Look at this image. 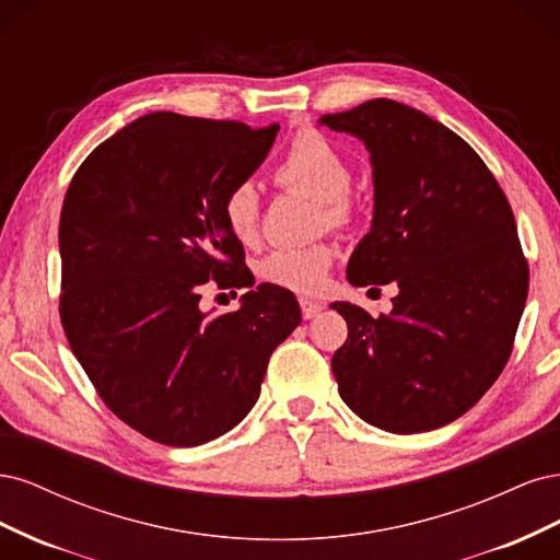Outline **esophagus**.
I'll use <instances>...</instances> for the list:
<instances>
[{
	"mask_svg": "<svg viewBox=\"0 0 560 560\" xmlns=\"http://www.w3.org/2000/svg\"><path fill=\"white\" fill-rule=\"evenodd\" d=\"M299 306H301L303 319H313L322 311V303L319 301H311V299H299Z\"/></svg>",
	"mask_w": 560,
	"mask_h": 560,
	"instance_id": "esophagus-1",
	"label": "esophagus"
}]
</instances>
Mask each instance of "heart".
<instances>
[{
    "label": "heart",
    "instance_id": "1",
    "mask_svg": "<svg viewBox=\"0 0 560 560\" xmlns=\"http://www.w3.org/2000/svg\"><path fill=\"white\" fill-rule=\"evenodd\" d=\"M278 184L306 194L317 200L319 224L329 229H346L354 206L348 194L352 171L348 159L319 132L306 130L296 135L284 159L276 167ZM222 217L235 241L252 243L259 231V194L249 182L231 186L222 200ZM334 261V249L325 243L276 249L261 261L259 276L264 282L296 294H315L327 282Z\"/></svg>",
    "mask_w": 560,
    "mask_h": 560
}]
</instances>
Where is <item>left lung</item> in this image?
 <instances>
[{"mask_svg":"<svg viewBox=\"0 0 560 560\" xmlns=\"http://www.w3.org/2000/svg\"><path fill=\"white\" fill-rule=\"evenodd\" d=\"M319 124L360 138L374 165V222L348 280L399 290L378 317L331 303L348 322L331 358L338 393L385 432L448 425L502 374L528 299L510 200L460 135L395 100H369Z\"/></svg>","mask_w":560,"mask_h":560,"instance_id":"left-lung-1","label":"left lung"}]
</instances>
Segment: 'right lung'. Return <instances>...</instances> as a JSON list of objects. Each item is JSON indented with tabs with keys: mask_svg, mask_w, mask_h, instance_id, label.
Masks as SVG:
<instances>
[{
	"mask_svg": "<svg viewBox=\"0 0 560 560\" xmlns=\"http://www.w3.org/2000/svg\"><path fill=\"white\" fill-rule=\"evenodd\" d=\"M280 126L154 112L79 165L60 212V319L107 409L151 442L200 446L249 413L273 350L301 322L292 292L252 287L222 217ZM246 287L233 314L201 284Z\"/></svg>",
	"mask_w": 560,
	"mask_h": 560,
	"instance_id": "right-lung-1",
	"label": "right lung"
}]
</instances>
